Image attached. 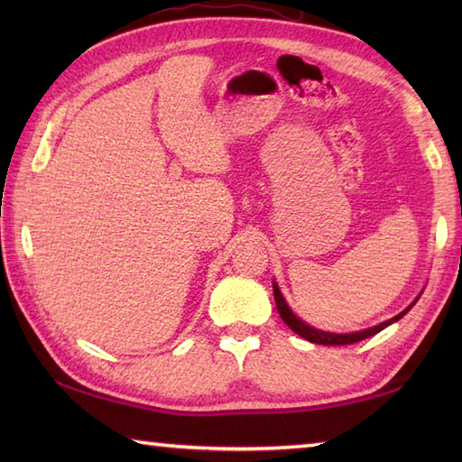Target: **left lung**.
<instances>
[{
  "mask_svg": "<svg viewBox=\"0 0 462 462\" xmlns=\"http://www.w3.org/2000/svg\"><path fill=\"white\" fill-rule=\"evenodd\" d=\"M272 286H273V300H276V308H278L280 318H282L283 321H286V326H288L291 331H296L300 337L308 339V341H311V343H318V346H349V343H357V341H361V339H367V337H371V336H375V333H379L381 329L389 328L391 323H395V321H399L401 318H403L405 313L415 306L417 300L420 298V293H423V291H420L419 296H417L413 301H411L403 311L397 313L395 318H391V319H387V321H381L379 326H373V328L361 329V331H353V333H333V331H323V329L313 328V326H310V323L303 321L301 318H298L296 313L291 311V308L288 306L286 298L282 296L278 283L272 282Z\"/></svg>",
  "mask_w": 462,
  "mask_h": 462,
  "instance_id": "8db88e82",
  "label": "left lung"
}]
</instances>
